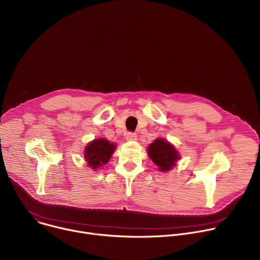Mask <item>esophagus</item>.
<instances>
[{
    "mask_svg": "<svg viewBox=\"0 0 260 260\" xmlns=\"http://www.w3.org/2000/svg\"><path fill=\"white\" fill-rule=\"evenodd\" d=\"M125 138H126L127 141H136V140H137V135H136L135 133L128 132V133H126Z\"/></svg>",
    "mask_w": 260,
    "mask_h": 260,
    "instance_id": "esophagus-1",
    "label": "esophagus"
}]
</instances>
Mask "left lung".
<instances>
[{
    "label": "left lung",
    "instance_id": "obj_1",
    "mask_svg": "<svg viewBox=\"0 0 260 260\" xmlns=\"http://www.w3.org/2000/svg\"><path fill=\"white\" fill-rule=\"evenodd\" d=\"M148 156L158 167L161 172H168L180 159V154L176 148L165 139H156L148 146Z\"/></svg>",
    "mask_w": 260,
    "mask_h": 260
}]
</instances>
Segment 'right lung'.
<instances>
[{"mask_svg": "<svg viewBox=\"0 0 260 260\" xmlns=\"http://www.w3.org/2000/svg\"><path fill=\"white\" fill-rule=\"evenodd\" d=\"M115 144L110 143L103 138L88 143L84 150V158L87 161V166L93 170H98L103 165L108 164L115 151Z\"/></svg>", "mask_w": 260, "mask_h": 260, "instance_id": "obj_1", "label": "right lung"}]
</instances>
